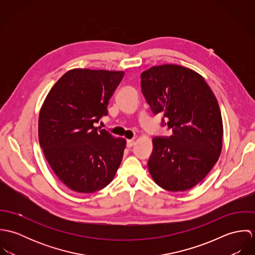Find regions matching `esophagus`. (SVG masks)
I'll return each mask as SVG.
<instances>
[{"label": "esophagus", "mask_w": 255, "mask_h": 255, "mask_svg": "<svg viewBox=\"0 0 255 255\" xmlns=\"http://www.w3.org/2000/svg\"><path fill=\"white\" fill-rule=\"evenodd\" d=\"M134 140L133 139H128V141H127V146L128 147V148H130V147H132V146L134 145Z\"/></svg>", "instance_id": "esophagus-1"}]
</instances>
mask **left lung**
Returning <instances> with one entry per match:
<instances>
[{
  "label": "left lung",
  "instance_id": "obj_1",
  "mask_svg": "<svg viewBox=\"0 0 255 255\" xmlns=\"http://www.w3.org/2000/svg\"><path fill=\"white\" fill-rule=\"evenodd\" d=\"M141 90L152 112L163 114L170 136H155L149 173L159 186L184 191L201 182L218 161L223 122L218 101L199 73L162 65L141 73Z\"/></svg>",
  "mask_w": 255,
  "mask_h": 255
}]
</instances>
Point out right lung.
<instances>
[{
	"instance_id": "right-lung-1",
	"label": "right lung",
	"mask_w": 255,
	"mask_h": 255,
	"mask_svg": "<svg viewBox=\"0 0 255 255\" xmlns=\"http://www.w3.org/2000/svg\"><path fill=\"white\" fill-rule=\"evenodd\" d=\"M124 72L73 69L48 93L39 113L38 136L50 167L69 188L91 193L113 181L127 141L93 126L108 115Z\"/></svg>"
}]
</instances>
